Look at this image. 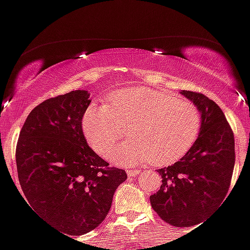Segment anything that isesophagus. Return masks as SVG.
<instances>
[{
  "instance_id": "34e87169",
  "label": "esophagus",
  "mask_w": 250,
  "mask_h": 250,
  "mask_svg": "<svg viewBox=\"0 0 250 250\" xmlns=\"http://www.w3.org/2000/svg\"><path fill=\"white\" fill-rule=\"evenodd\" d=\"M141 171L140 170H127V175L129 177H134V176H137L138 173H140Z\"/></svg>"
}]
</instances>
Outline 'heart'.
<instances>
[{"label": "heart", "instance_id": "heart-1", "mask_svg": "<svg viewBox=\"0 0 250 250\" xmlns=\"http://www.w3.org/2000/svg\"><path fill=\"white\" fill-rule=\"evenodd\" d=\"M200 125V112L192 102L145 86L114 92L107 104H92L83 117L86 140L104 157L131 127L134 140L110 156L114 164L125 166L176 162L194 145Z\"/></svg>", "mask_w": 250, "mask_h": 250}]
</instances>
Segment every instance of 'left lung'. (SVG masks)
<instances>
[{
	"label": "left lung",
	"mask_w": 250,
	"mask_h": 250,
	"mask_svg": "<svg viewBox=\"0 0 250 250\" xmlns=\"http://www.w3.org/2000/svg\"><path fill=\"white\" fill-rule=\"evenodd\" d=\"M181 94L200 110V133L180 161L157 170L162 185L149 200L167 224L190 228L203 223L224 201L233 176L235 143L215 102L203 93L182 90Z\"/></svg>",
	"instance_id": "8db88e82"
}]
</instances>
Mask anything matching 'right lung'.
I'll list each match as a JSON object with an SVG mask.
<instances>
[{
    "mask_svg": "<svg viewBox=\"0 0 250 250\" xmlns=\"http://www.w3.org/2000/svg\"><path fill=\"white\" fill-rule=\"evenodd\" d=\"M86 90L46 99L26 118L16 146L19 181L27 205L69 235H83L105 219L127 173L110 167L86 143L82 121Z\"/></svg>",
    "mask_w": 250,
    "mask_h": 250,
    "instance_id": "1",
    "label": "right lung"
}]
</instances>
